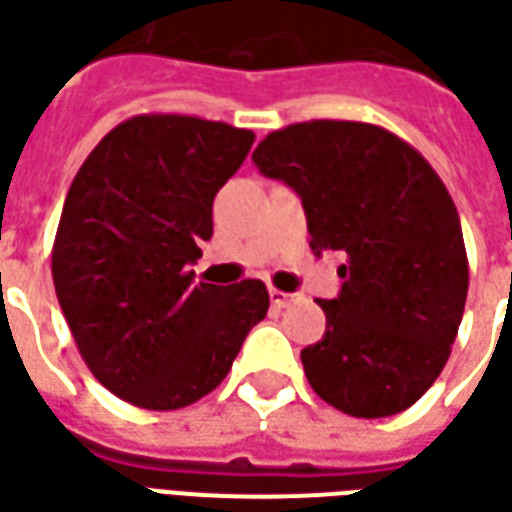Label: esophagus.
Instances as JSON below:
<instances>
[{
  "label": "esophagus",
  "instance_id": "34e87169",
  "mask_svg": "<svg viewBox=\"0 0 512 512\" xmlns=\"http://www.w3.org/2000/svg\"><path fill=\"white\" fill-rule=\"evenodd\" d=\"M268 296H271V305L274 307H288L293 302V293L277 291V288H271V291H268Z\"/></svg>",
  "mask_w": 512,
  "mask_h": 512
}]
</instances>
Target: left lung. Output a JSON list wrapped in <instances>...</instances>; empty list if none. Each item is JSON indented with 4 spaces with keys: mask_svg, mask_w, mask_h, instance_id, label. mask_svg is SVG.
<instances>
[{
    "mask_svg": "<svg viewBox=\"0 0 512 512\" xmlns=\"http://www.w3.org/2000/svg\"><path fill=\"white\" fill-rule=\"evenodd\" d=\"M255 166L302 199L310 246L341 252L327 332L302 349L310 388L355 418L402 413L452 355L468 293L460 216L441 177L399 135L316 119L268 132Z\"/></svg>",
    "mask_w": 512,
    "mask_h": 512,
    "instance_id": "obj_1",
    "label": "left lung"
}]
</instances>
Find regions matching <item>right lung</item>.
Returning <instances> with one entry per match:
<instances>
[{
	"instance_id": "add662e5",
	"label": "right lung",
	"mask_w": 512,
	"mask_h": 512,
	"mask_svg": "<svg viewBox=\"0 0 512 512\" xmlns=\"http://www.w3.org/2000/svg\"><path fill=\"white\" fill-rule=\"evenodd\" d=\"M252 141L224 121L144 113L107 132L71 182L52 246L57 302L85 366L130 405L199 402L266 318L260 280L210 285L188 271Z\"/></svg>"
}]
</instances>
